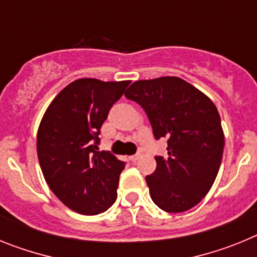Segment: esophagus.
<instances>
[{"mask_svg":"<svg viewBox=\"0 0 257 257\" xmlns=\"http://www.w3.org/2000/svg\"><path fill=\"white\" fill-rule=\"evenodd\" d=\"M139 158H140V154H134V156L128 157V160H130L133 163H135L136 161L139 160Z\"/></svg>","mask_w":257,"mask_h":257,"instance_id":"esophagus-1","label":"esophagus"}]
</instances>
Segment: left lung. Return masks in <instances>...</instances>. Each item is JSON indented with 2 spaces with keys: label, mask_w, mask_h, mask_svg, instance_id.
Here are the masks:
<instances>
[{
  "label": "left lung",
  "mask_w": 257,
  "mask_h": 257,
  "mask_svg": "<svg viewBox=\"0 0 257 257\" xmlns=\"http://www.w3.org/2000/svg\"><path fill=\"white\" fill-rule=\"evenodd\" d=\"M124 96L143 106L156 139H167L169 157H156L145 180L161 210L184 212L198 205L216 179L224 133L215 104L179 77L136 81Z\"/></svg>",
  "instance_id": "1"
}]
</instances>
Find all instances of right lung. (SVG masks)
Returning <instances> with one entry per match:
<instances>
[{
    "instance_id": "1",
    "label": "right lung",
    "mask_w": 257,
    "mask_h": 257,
    "mask_svg": "<svg viewBox=\"0 0 257 257\" xmlns=\"http://www.w3.org/2000/svg\"><path fill=\"white\" fill-rule=\"evenodd\" d=\"M130 81L79 78L47 106L37 133V154L50 189L68 208L82 215L104 212L117 199L124 162L97 152L109 109Z\"/></svg>"
}]
</instances>
